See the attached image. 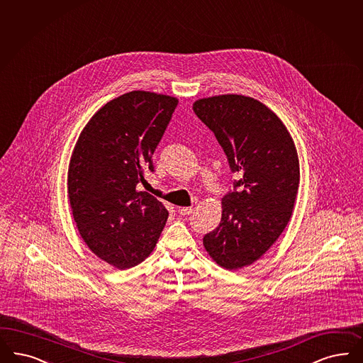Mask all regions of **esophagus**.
Instances as JSON below:
<instances>
[{
  "instance_id": "34e87169",
  "label": "esophagus",
  "mask_w": 363,
  "mask_h": 363,
  "mask_svg": "<svg viewBox=\"0 0 363 363\" xmlns=\"http://www.w3.org/2000/svg\"><path fill=\"white\" fill-rule=\"evenodd\" d=\"M177 213L180 215H183V216H186V215H189L192 213V207H179V208H177Z\"/></svg>"
}]
</instances>
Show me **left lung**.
Masks as SVG:
<instances>
[{"instance_id":"8db88e82","label":"left lung","mask_w":363,"mask_h":363,"mask_svg":"<svg viewBox=\"0 0 363 363\" xmlns=\"http://www.w3.org/2000/svg\"><path fill=\"white\" fill-rule=\"evenodd\" d=\"M195 114L213 132L233 172L237 191L222 199L219 226L206 234V252L219 267L252 265L286 228L300 184L295 143L281 120L252 96L222 94L194 102Z\"/></svg>"}]
</instances>
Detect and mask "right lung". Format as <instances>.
I'll return each mask as SVG.
<instances>
[{
	"label": "right lung",
	"mask_w": 363,
	"mask_h": 363,
	"mask_svg": "<svg viewBox=\"0 0 363 363\" xmlns=\"http://www.w3.org/2000/svg\"><path fill=\"white\" fill-rule=\"evenodd\" d=\"M177 98L135 90L86 123L68 165V201L82 240L113 268L141 264L168 219L162 201L137 191L177 106Z\"/></svg>",
	"instance_id": "obj_1"
}]
</instances>
